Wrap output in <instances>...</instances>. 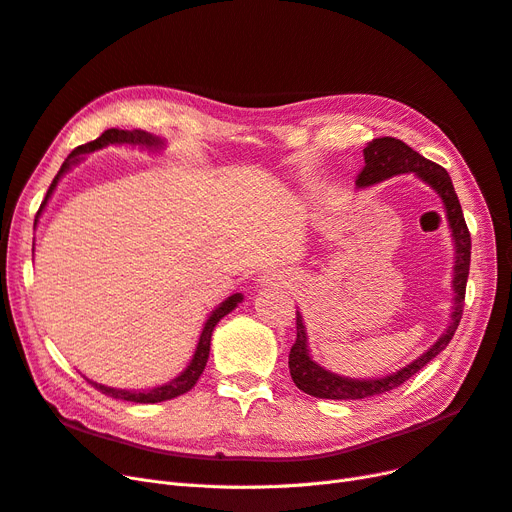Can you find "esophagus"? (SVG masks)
<instances>
[{"instance_id": "obj_1", "label": "esophagus", "mask_w": 512, "mask_h": 512, "mask_svg": "<svg viewBox=\"0 0 512 512\" xmlns=\"http://www.w3.org/2000/svg\"><path fill=\"white\" fill-rule=\"evenodd\" d=\"M260 284H262V286H281V284H286V277L281 275V273H273V271H269L267 275H262Z\"/></svg>"}]
</instances>
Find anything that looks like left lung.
<instances>
[{"mask_svg": "<svg viewBox=\"0 0 512 512\" xmlns=\"http://www.w3.org/2000/svg\"><path fill=\"white\" fill-rule=\"evenodd\" d=\"M400 173H413L421 182H426L436 195L443 201L445 216L449 222V231L453 239V307H451V320L445 332L440 334L438 341L426 349L417 360L402 366L396 373L375 379H351L337 373H330L324 366L317 364L309 354V341H307V328L303 322L301 311H296V341L290 349V375L296 383L298 390H303L315 398H328V400H360L368 396H379L394 390L407 379H411L417 370L424 368L430 360H434L440 351H443L453 334L460 326L462 311H464V294H466V281L470 271V233L462 214L460 199L455 195L453 182L449 173L428 161L413 148H409L396 137H379L368 142L364 148V169L360 171L356 186L368 188L375 186L383 180H390Z\"/></svg>", "mask_w": 512, "mask_h": 512, "instance_id": "8db88e82", "label": "left lung"}]
</instances>
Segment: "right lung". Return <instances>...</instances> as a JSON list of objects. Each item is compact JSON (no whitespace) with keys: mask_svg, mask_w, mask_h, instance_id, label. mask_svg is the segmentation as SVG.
I'll return each mask as SVG.
<instances>
[{"mask_svg":"<svg viewBox=\"0 0 512 512\" xmlns=\"http://www.w3.org/2000/svg\"><path fill=\"white\" fill-rule=\"evenodd\" d=\"M108 146H137V148H144V150H152V152H158L165 142L161 137H156L152 133H146V131H139V129H133V131H122V129H108L103 131L95 142H88L84 146H78L72 154H69L65 158V163L61 165L59 173L55 175V180H52L48 192H46V199L42 201L40 205V211L38 216H35V222H33V228L38 226V220L42 216V211L46 207V203L50 201L52 192H55L59 180L63 178V175L72 169L74 165H78L82 161L84 154H91L95 150H101V148H108ZM243 301V294H233L228 296L224 303H220L214 311L209 313V317L203 324V330H201V337H199V343H197V349L195 354H192V360L188 362V366L182 370V373L178 377H173L171 381L163 383V385H156V387H150V390H118V387H108L103 383H97V381H91L86 379L88 383H91L93 387H97V390L105 396H112L116 400H129V402H139V404H154V402H163V400H171V398H178L186 392H190L192 387H195V383L199 381V377L203 375V368L207 364V358H209V345H211V334H214V328L216 324L222 320L224 315L231 313L239 303Z\"/></svg>","mask_w":512,"mask_h":512,"instance_id":"add662e5","label":"right lung"}]
</instances>
